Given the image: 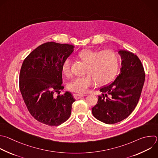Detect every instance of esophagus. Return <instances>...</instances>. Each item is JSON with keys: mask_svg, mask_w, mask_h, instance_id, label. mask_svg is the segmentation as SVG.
I'll use <instances>...</instances> for the list:
<instances>
[{"mask_svg": "<svg viewBox=\"0 0 158 158\" xmlns=\"http://www.w3.org/2000/svg\"><path fill=\"white\" fill-rule=\"evenodd\" d=\"M73 96H74V97L76 99H79V98H80L81 97H84V96H85V95H84V94H73Z\"/></svg>", "mask_w": 158, "mask_h": 158, "instance_id": "1", "label": "esophagus"}]
</instances>
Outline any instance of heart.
<instances>
[{"instance_id":"obj_1","label":"heart","mask_w":158,"mask_h":158,"mask_svg":"<svg viewBox=\"0 0 158 158\" xmlns=\"http://www.w3.org/2000/svg\"><path fill=\"white\" fill-rule=\"evenodd\" d=\"M79 58L87 63L85 73L82 77L73 79L68 84V89L77 94H85L93 85L94 81L98 85L106 84L116 76L119 66L120 59L112 50L99 51L84 49L78 54ZM62 73L66 76L71 75V61L66 58L61 65Z\"/></svg>"}]
</instances>
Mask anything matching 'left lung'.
<instances>
[{
  "mask_svg": "<svg viewBox=\"0 0 158 158\" xmlns=\"http://www.w3.org/2000/svg\"><path fill=\"white\" fill-rule=\"evenodd\" d=\"M120 73L111 84L100 89L97 103L92 108L95 118L107 124H114L128 117L139 101L145 80L143 66L132 52L120 50Z\"/></svg>",
  "mask_w": 158,
  "mask_h": 158,
  "instance_id": "1",
  "label": "left lung"
}]
</instances>
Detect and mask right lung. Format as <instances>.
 <instances>
[{
  "mask_svg": "<svg viewBox=\"0 0 158 158\" xmlns=\"http://www.w3.org/2000/svg\"><path fill=\"white\" fill-rule=\"evenodd\" d=\"M72 44L48 42L37 47L24 60L19 87L31 116L49 125L58 126L70 117L75 101L69 92L60 94L64 86L61 65L74 51Z\"/></svg>",
  "mask_w": 158,
  "mask_h": 158,
  "instance_id": "obj_1",
  "label": "right lung"
}]
</instances>
